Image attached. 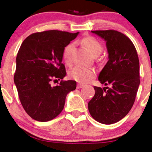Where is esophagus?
Masks as SVG:
<instances>
[{"instance_id":"34e87169","label":"esophagus","mask_w":152,"mask_h":152,"mask_svg":"<svg viewBox=\"0 0 152 152\" xmlns=\"http://www.w3.org/2000/svg\"><path fill=\"white\" fill-rule=\"evenodd\" d=\"M82 87H84V85H82V84H77V88H82Z\"/></svg>"}]
</instances>
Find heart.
<instances>
[{"label":"heart","mask_w":152,"mask_h":152,"mask_svg":"<svg viewBox=\"0 0 152 152\" xmlns=\"http://www.w3.org/2000/svg\"><path fill=\"white\" fill-rule=\"evenodd\" d=\"M80 43L86 47L90 53L94 57L99 55L102 51V46L100 42L93 37H86L80 41ZM73 44L69 43L64 48L63 59L66 64H70L72 61V50ZM69 76L80 84H86L95 77L94 70L76 66L72 68L69 72Z\"/></svg>","instance_id":"obj_1"}]
</instances>
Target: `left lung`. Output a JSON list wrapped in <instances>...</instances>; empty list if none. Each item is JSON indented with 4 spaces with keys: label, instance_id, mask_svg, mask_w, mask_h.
<instances>
[{
    "label": "left lung",
    "instance_id": "1",
    "mask_svg": "<svg viewBox=\"0 0 152 152\" xmlns=\"http://www.w3.org/2000/svg\"><path fill=\"white\" fill-rule=\"evenodd\" d=\"M106 41L109 61L99 75L102 84L94 86L88 104L91 115L104 124L122 120L132 109L140 84V65L136 48L126 35L113 30L91 31Z\"/></svg>",
    "mask_w": 152,
    "mask_h": 152
}]
</instances>
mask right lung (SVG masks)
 <instances>
[{"instance_id":"1","label":"right lung","mask_w":152,"mask_h":152,"mask_svg":"<svg viewBox=\"0 0 152 152\" xmlns=\"http://www.w3.org/2000/svg\"><path fill=\"white\" fill-rule=\"evenodd\" d=\"M78 34L48 30L33 33L23 41L14 81L20 103L32 119H54L64 109L68 93L75 90V81L62 80L66 72L61 61L64 48ZM58 80H61L59 85L51 86Z\"/></svg>"}]
</instances>
